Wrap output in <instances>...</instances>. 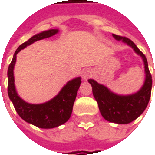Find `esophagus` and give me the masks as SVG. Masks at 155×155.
I'll list each match as a JSON object with an SVG mask.
<instances>
[{"label": "esophagus", "mask_w": 155, "mask_h": 155, "mask_svg": "<svg viewBox=\"0 0 155 155\" xmlns=\"http://www.w3.org/2000/svg\"><path fill=\"white\" fill-rule=\"evenodd\" d=\"M88 76H89V71H85L84 72V74H83V78H84V79H86Z\"/></svg>", "instance_id": "obj_1"}]
</instances>
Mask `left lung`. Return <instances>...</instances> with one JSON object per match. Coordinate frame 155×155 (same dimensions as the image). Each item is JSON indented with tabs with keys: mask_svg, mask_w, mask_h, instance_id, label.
<instances>
[{
	"mask_svg": "<svg viewBox=\"0 0 155 155\" xmlns=\"http://www.w3.org/2000/svg\"><path fill=\"white\" fill-rule=\"evenodd\" d=\"M115 40L122 41L133 48L134 51L143 59L145 71V81L140 91L130 95H120L111 92L107 87L94 80H89L92 91L97 101L102 116L112 123L125 124L132 122L141 115L150 101L152 89V76L150 74L145 55L139 50L136 45L127 37L113 34Z\"/></svg>",
	"mask_w": 155,
	"mask_h": 155,
	"instance_id": "left-lung-1",
	"label": "left lung"
}]
</instances>
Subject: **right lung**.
<instances>
[{
  "instance_id": "obj_1",
  "label": "right lung",
  "mask_w": 155,
  "mask_h": 155,
  "mask_svg": "<svg viewBox=\"0 0 155 155\" xmlns=\"http://www.w3.org/2000/svg\"><path fill=\"white\" fill-rule=\"evenodd\" d=\"M58 30L51 29L33 35L31 38L21 44L15 51L11 64L8 67V95L13 103L15 111L22 120L41 129H52L64 124L72 113L73 105L76 98L78 90L81 84V77L70 81L62 88L60 93L51 101L39 104H29L17 94L15 87L14 66L16 54L26 46L35 41L51 37L58 33Z\"/></svg>"
}]
</instances>
